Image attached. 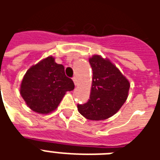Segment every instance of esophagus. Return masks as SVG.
<instances>
[{"instance_id": "1", "label": "esophagus", "mask_w": 160, "mask_h": 160, "mask_svg": "<svg viewBox=\"0 0 160 160\" xmlns=\"http://www.w3.org/2000/svg\"><path fill=\"white\" fill-rule=\"evenodd\" d=\"M73 83H74V85L77 86V84H78V80H77L76 77H73Z\"/></svg>"}]
</instances>
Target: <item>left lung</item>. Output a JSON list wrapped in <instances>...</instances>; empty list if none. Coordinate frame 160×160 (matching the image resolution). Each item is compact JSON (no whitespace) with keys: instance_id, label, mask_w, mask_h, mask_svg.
<instances>
[{"instance_id":"1","label":"left lung","mask_w":160,"mask_h":160,"mask_svg":"<svg viewBox=\"0 0 160 160\" xmlns=\"http://www.w3.org/2000/svg\"><path fill=\"white\" fill-rule=\"evenodd\" d=\"M92 85L87 103L78 111L89 120H104L116 114L128 98L129 82L109 60L95 55L89 59Z\"/></svg>"}]
</instances>
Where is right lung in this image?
Listing matches in <instances>:
<instances>
[{
    "mask_svg": "<svg viewBox=\"0 0 160 160\" xmlns=\"http://www.w3.org/2000/svg\"><path fill=\"white\" fill-rule=\"evenodd\" d=\"M73 89L74 84L65 75L63 65L49 56L27 70L20 94L32 111L48 114L56 110L66 92Z\"/></svg>",
    "mask_w": 160,
    "mask_h": 160,
    "instance_id": "right-lung-1",
    "label": "right lung"
}]
</instances>
